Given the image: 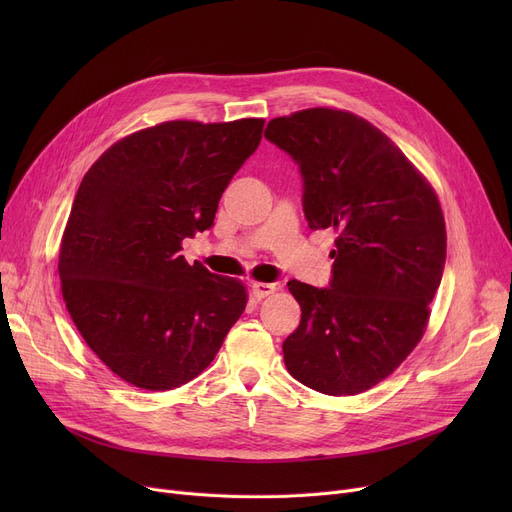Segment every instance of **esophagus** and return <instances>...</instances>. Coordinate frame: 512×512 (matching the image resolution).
<instances>
[{"label": "esophagus", "mask_w": 512, "mask_h": 512, "mask_svg": "<svg viewBox=\"0 0 512 512\" xmlns=\"http://www.w3.org/2000/svg\"><path fill=\"white\" fill-rule=\"evenodd\" d=\"M251 290H253V294H255L257 299H265V297H270V294L276 292V284H270V282H255V284L251 286Z\"/></svg>", "instance_id": "esophagus-1"}]
</instances>
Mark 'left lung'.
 Masks as SVG:
<instances>
[{
	"instance_id": "8db88e82",
	"label": "left lung",
	"mask_w": 512,
	"mask_h": 512,
	"mask_svg": "<svg viewBox=\"0 0 512 512\" xmlns=\"http://www.w3.org/2000/svg\"><path fill=\"white\" fill-rule=\"evenodd\" d=\"M265 139L299 166L309 228L338 234L328 288L288 282L301 324L282 342L284 363L311 390L359 394L423 336L446 261L438 197L382 130L351 112L274 118Z\"/></svg>"
}]
</instances>
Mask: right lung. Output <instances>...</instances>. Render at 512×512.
Segmentation results:
<instances>
[{"mask_svg":"<svg viewBox=\"0 0 512 512\" xmlns=\"http://www.w3.org/2000/svg\"><path fill=\"white\" fill-rule=\"evenodd\" d=\"M261 130L259 118L157 124L112 145L80 182L60 247L62 294L91 351L124 382H191L245 311L242 282L180 251L213 226Z\"/></svg>","mask_w":512,"mask_h":512,"instance_id":"add662e5","label":"right lung"}]
</instances>
